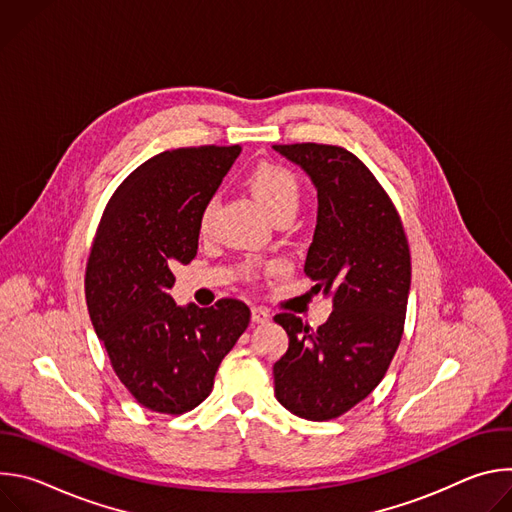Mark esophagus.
<instances>
[{
	"mask_svg": "<svg viewBox=\"0 0 512 512\" xmlns=\"http://www.w3.org/2000/svg\"><path fill=\"white\" fill-rule=\"evenodd\" d=\"M251 320H253L255 324H265V322L271 320V314H269L265 308L255 306V308H251Z\"/></svg>",
	"mask_w": 512,
	"mask_h": 512,
	"instance_id": "obj_1",
	"label": "esophagus"
}]
</instances>
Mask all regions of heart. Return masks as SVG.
<instances>
[{
  "mask_svg": "<svg viewBox=\"0 0 512 512\" xmlns=\"http://www.w3.org/2000/svg\"><path fill=\"white\" fill-rule=\"evenodd\" d=\"M247 186L253 194V198L261 204V208L271 216H294L300 200H302V188L298 176L279 164H259L251 170L247 176ZM214 200H208L198 216V231L206 235L212 225L214 214Z\"/></svg>",
  "mask_w": 512,
  "mask_h": 512,
  "instance_id": "b5f03b06",
  "label": "heart"
}]
</instances>
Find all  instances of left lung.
I'll use <instances>...</instances> for the list:
<instances>
[{
  "label": "left lung",
  "mask_w": 512,
  "mask_h": 512,
  "mask_svg": "<svg viewBox=\"0 0 512 512\" xmlns=\"http://www.w3.org/2000/svg\"><path fill=\"white\" fill-rule=\"evenodd\" d=\"M318 192L314 241L304 271L332 314L312 330L294 314L273 320L289 336L273 364L275 397L310 421L334 419L383 381L403 336L411 255L401 218L354 154L336 145H273Z\"/></svg>",
  "instance_id": "8db88e82"
}]
</instances>
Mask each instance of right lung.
I'll return each mask as SVG.
<instances>
[{"label":"right lung","mask_w":512,"mask_h":512,"mask_svg":"<svg viewBox=\"0 0 512 512\" xmlns=\"http://www.w3.org/2000/svg\"><path fill=\"white\" fill-rule=\"evenodd\" d=\"M239 145L178 148L133 170L111 196L87 263L85 294L111 367L137 403L178 415L212 391L218 364L247 330L239 300L178 306L172 269L198 251V216Z\"/></svg>","instance_id":"1"}]
</instances>
